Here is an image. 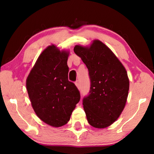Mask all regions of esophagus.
Returning a JSON list of instances; mask_svg holds the SVG:
<instances>
[{"label": "esophagus", "mask_w": 154, "mask_h": 154, "mask_svg": "<svg viewBox=\"0 0 154 154\" xmlns=\"http://www.w3.org/2000/svg\"><path fill=\"white\" fill-rule=\"evenodd\" d=\"M75 85H76V86L77 87L78 89H80V85H79V82H78V81H77V82H75Z\"/></svg>", "instance_id": "esophagus-1"}]
</instances>
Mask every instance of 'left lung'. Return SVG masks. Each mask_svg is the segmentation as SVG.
<instances>
[{
  "label": "left lung",
  "instance_id": "left-lung-1",
  "mask_svg": "<svg viewBox=\"0 0 154 154\" xmlns=\"http://www.w3.org/2000/svg\"><path fill=\"white\" fill-rule=\"evenodd\" d=\"M75 53L89 71L90 90L83 99L88 123L104 128L120 116L129 90L127 72L118 58L105 44L94 41L90 48L76 45Z\"/></svg>",
  "mask_w": 154,
  "mask_h": 154
}]
</instances>
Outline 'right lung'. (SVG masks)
<instances>
[{"mask_svg": "<svg viewBox=\"0 0 154 154\" xmlns=\"http://www.w3.org/2000/svg\"><path fill=\"white\" fill-rule=\"evenodd\" d=\"M68 56L67 52L49 46L38 57L26 80L36 116L54 127L66 124L80 100L79 90L68 79Z\"/></svg>", "mask_w": 154, "mask_h": 154, "instance_id": "right-lung-1", "label": "right lung"}]
</instances>
